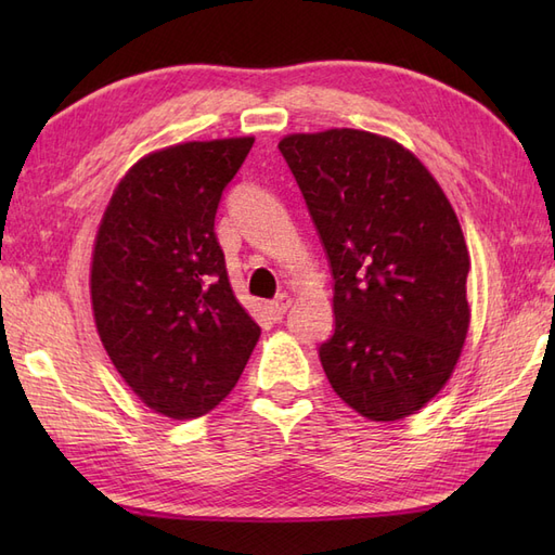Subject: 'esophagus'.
<instances>
[{
    "label": "esophagus",
    "instance_id": "1",
    "mask_svg": "<svg viewBox=\"0 0 555 555\" xmlns=\"http://www.w3.org/2000/svg\"><path fill=\"white\" fill-rule=\"evenodd\" d=\"M289 304H292V298H289L287 294H282V296L273 298V300H268V304H266V310H268V314H271V319H275V322H280L282 314L287 312Z\"/></svg>",
    "mask_w": 555,
    "mask_h": 555
}]
</instances>
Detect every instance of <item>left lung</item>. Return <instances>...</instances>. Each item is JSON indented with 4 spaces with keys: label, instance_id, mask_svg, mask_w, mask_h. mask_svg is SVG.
Listing matches in <instances>:
<instances>
[{
    "label": "left lung",
    "instance_id": "1",
    "mask_svg": "<svg viewBox=\"0 0 555 555\" xmlns=\"http://www.w3.org/2000/svg\"><path fill=\"white\" fill-rule=\"evenodd\" d=\"M280 153L333 275L324 373L351 410L398 422L453 373L469 326V257L459 217L426 166L361 129L292 133Z\"/></svg>",
    "mask_w": 555,
    "mask_h": 555
}]
</instances>
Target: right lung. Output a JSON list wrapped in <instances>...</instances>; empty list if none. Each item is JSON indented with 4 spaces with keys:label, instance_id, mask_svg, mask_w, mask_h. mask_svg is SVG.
<instances>
[{
    "label": "right lung",
    "instance_id": "right-lung-1",
    "mask_svg": "<svg viewBox=\"0 0 555 555\" xmlns=\"http://www.w3.org/2000/svg\"><path fill=\"white\" fill-rule=\"evenodd\" d=\"M255 139L192 141L139 159L92 251V310L117 373L150 410L210 412L236 386L261 328L238 304L215 212Z\"/></svg>",
    "mask_w": 555,
    "mask_h": 555
}]
</instances>
